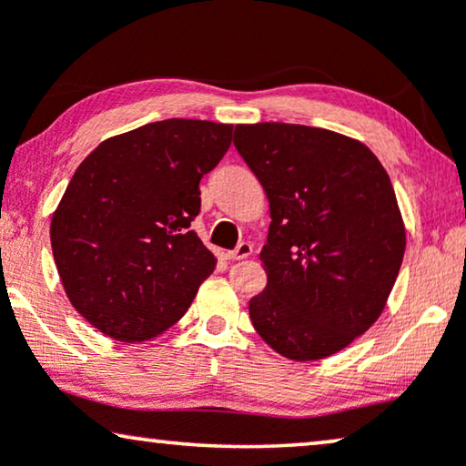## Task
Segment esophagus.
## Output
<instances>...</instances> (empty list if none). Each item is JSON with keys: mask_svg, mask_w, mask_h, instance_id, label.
I'll use <instances>...</instances> for the list:
<instances>
[{"mask_svg": "<svg viewBox=\"0 0 466 466\" xmlns=\"http://www.w3.org/2000/svg\"><path fill=\"white\" fill-rule=\"evenodd\" d=\"M252 254V244L250 241H241V244L235 248V250H228L227 252V258L231 260H241V258H248Z\"/></svg>", "mask_w": 466, "mask_h": 466, "instance_id": "34e87169", "label": "esophagus"}]
</instances>
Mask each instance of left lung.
<instances>
[{"label":"left lung","instance_id":"obj_1","mask_svg":"<svg viewBox=\"0 0 466 466\" xmlns=\"http://www.w3.org/2000/svg\"><path fill=\"white\" fill-rule=\"evenodd\" d=\"M233 144L271 208L250 320L286 359H327L378 320L403 263L390 177L365 144L318 127L238 125Z\"/></svg>","mask_w":466,"mask_h":466}]
</instances>
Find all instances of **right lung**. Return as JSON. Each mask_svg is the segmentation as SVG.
Instances as JSON below:
<instances>
[{
	"instance_id": "1",
	"label": "right lung",
	"mask_w": 466,
	"mask_h": 466,
	"mask_svg": "<svg viewBox=\"0 0 466 466\" xmlns=\"http://www.w3.org/2000/svg\"><path fill=\"white\" fill-rule=\"evenodd\" d=\"M231 133L209 120H158L106 139L76 169L50 241L69 301L101 333L146 341L187 314L216 267L190 228L199 182Z\"/></svg>"
}]
</instances>
